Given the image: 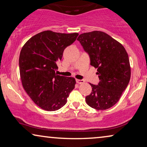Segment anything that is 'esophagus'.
<instances>
[{"instance_id": "esophagus-1", "label": "esophagus", "mask_w": 147, "mask_h": 147, "mask_svg": "<svg viewBox=\"0 0 147 147\" xmlns=\"http://www.w3.org/2000/svg\"><path fill=\"white\" fill-rule=\"evenodd\" d=\"M76 82L78 83V84H83V83H85V81L83 80H77Z\"/></svg>"}]
</instances>
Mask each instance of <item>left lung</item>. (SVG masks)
<instances>
[{
    "label": "left lung",
    "mask_w": 147,
    "mask_h": 147,
    "mask_svg": "<svg viewBox=\"0 0 147 147\" xmlns=\"http://www.w3.org/2000/svg\"><path fill=\"white\" fill-rule=\"evenodd\" d=\"M78 40L88 53L91 65L97 68L98 85L89 83L91 93L85 100L96 110H107L118 102L129 82V56L120 42L102 31H94L80 35Z\"/></svg>",
    "instance_id": "obj_1"
}]
</instances>
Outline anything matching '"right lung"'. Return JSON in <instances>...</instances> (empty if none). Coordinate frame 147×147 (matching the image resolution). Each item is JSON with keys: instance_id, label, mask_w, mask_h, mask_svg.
Here are the masks:
<instances>
[{"instance_id": "right-lung-1", "label": "right lung", "mask_w": 147, "mask_h": 147, "mask_svg": "<svg viewBox=\"0 0 147 147\" xmlns=\"http://www.w3.org/2000/svg\"><path fill=\"white\" fill-rule=\"evenodd\" d=\"M78 35L45 31L33 36L22 47L19 58L22 86L42 109H60L75 88V78L57 75L55 71L64 49L75 41Z\"/></svg>"}]
</instances>
